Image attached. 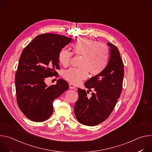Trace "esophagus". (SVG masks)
I'll return each instance as SVG.
<instances>
[{"mask_svg":"<svg viewBox=\"0 0 152 152\" xmlns=\"http://www.w3.org/2000/svg\"><path fill=\"white\" fill-rule=\"evenodd\" d=\"M69 87H70V89H75V85L70 83H69Z\"/></svg>","mask_w":152,"mask_h":152,"instance_id":"1","label":"esophagus"}]
</instances>
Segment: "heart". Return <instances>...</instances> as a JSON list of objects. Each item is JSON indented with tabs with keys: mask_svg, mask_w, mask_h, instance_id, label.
<instances>
[{
	"mask_svg": "<svg viewBox=\"0 0 152 152\" xmlns=\"http://www.w3.org/2000/svg\"><path fill=\"white\" fill-rule=\"evenodd\" d=\"M73 53L83 56L80 69L71 68L65 71L64 78L72 84L77 85L88 77L100 75L106 69L110 59L109 48L99 41L87 38H80L72 45ZM73 53L67 48H62L58 53V61L64 67L70 66Z\"/></svg>",
	"mask_w": 152,
	"mask_h": 152,
	"instance_id": "b5f03b06",
	"label": "heart"
}]
</instances>
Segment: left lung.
<instances>
[{
    "instance_id": "obj_1",
    "label": "left lung",
    "mask_w": 152,
    "mask_h": 152,
    "mask_svg": "<svg viewBox=\"0 0 152 152\" xmlns=\"http://www.w3.org/2000/svg\"><path fill=\"white\" fill-rule=\"evenodd\" d=\"M110 61L104 70L85 82L89 91L94 92L88 98L85 90L78 88L79 98L74 107L78 121L86 126L97 125L110 115L123 88L124 65L118 48L111 42ZM88 93V91L87 93Z\"/></svg>"
}]
</instances>
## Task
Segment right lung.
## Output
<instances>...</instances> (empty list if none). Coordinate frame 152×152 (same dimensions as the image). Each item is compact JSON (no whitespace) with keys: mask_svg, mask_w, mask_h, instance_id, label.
<instances>
[{"mask_svg":"<svg viewBox=\"0 0 152 152\" xmlns=\"http://www.w3.org/2000/svg\"><path fill=\"white\" fill-rule=\"evenodd\" d=\"M72 38L55 34L37 36L23 49L15 74L17 102L21 111L35 122L44 121L52 115L53 100L69 88L60 79L48 86V77H58V53Z\"/></svg>","mask_w":152,"mask_h":152,"instance_id":"1","label":"right lung"}]
</instances>
